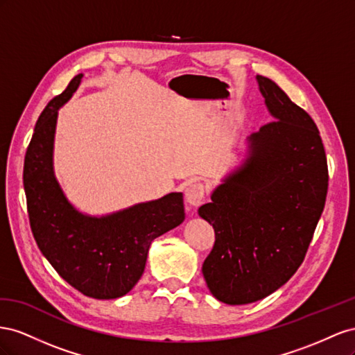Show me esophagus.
Returning <instances> with one entry per match:
<instances>
[{"label": "esophagus", "mask_w": 355, "mask_h": 355, "mask_svg": "<svg viewBox=\"0 0 355 355\" xmlns=\"http://www.w3.org/2000/svg\"><path fill=\"white\" fill-rule=\"evenodd\" d=\"M205 198V187L202 183H191L186 189V202L190 207H199Z\"/></svg>", "instance_id": "1"}]
</instances>
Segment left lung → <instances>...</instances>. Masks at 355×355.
Listing matches in <instances>:
<instances>
[{
  "label": "left lung",
  "mask_w": 355,
  "mask_h": 355,
  "mask_svg": "<svg viewBox=\"0 0 355 355\" xmlns=\"http://www.w3.org/2000/svg\"><path fill=\"white\" fill-rule=\"evenodd\" d=\"M256 80L273 121L247 138V157L198 209L216 232L202 273L227 305L257 302L295 275L329 186L317 125L275 82Z\"/></svg>",
  "instance_id": "1"
}]
</instances>
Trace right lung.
<instances>
[{
    "label": "right lung",
    "mask_w": 355,
    "mask_h": 355,
    "mask_svg": "<svg viewBox=\"0 0 355 355\" xmlns=\"http://www.w3.org/2000/svg\"><path fill=\"white\" fill-rule=\"evenodd\" d=\"M83 74L40 114L24 164L28 216L37 245L69 286L94 299H117L143 275L150 244L184 221L181 191L141 202L107 216L78 211L55 175L58 111L74 95Z\"/></svg>",
    "instance_id": "right-lung-1"
}]
</instances>
